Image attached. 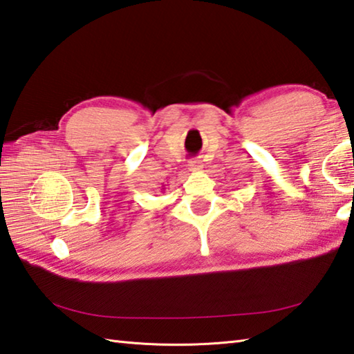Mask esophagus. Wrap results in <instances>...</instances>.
<instances>
[{
    "label": "esophagus",
    "instance_id": "34e87169",
    "mask_svg": "<svg viewBox=\"0 0 354 354\" xmlns=\"http://www.w3.org/2000/svg\"><path fill=\"white\" fill-rule=\"evenodd\" d=\"M189 170L190 171H201L203 170V162L199 161V159H192L189 162Z\"/></svg>",
    "mask_w": 354,
    "mask_h": 354
}]
</instances>
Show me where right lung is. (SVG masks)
I'll use <instances>...</instances> for the list:
<instances>
[{
	"label": "right lung",
	"mask_w": 354,
	"mask_h": 354,
	"mask_svg": "<svg viewBox=\"0 0 354 354\" xmlns=\"http://www.w3.org/2000/svg\"><path fill=\"white\" fill-rule=\"evenodd\" d=\"M162 187H165V185H162ZM161 190H162V192H164V189H161Z\"/></svg>",
	"instance_id": "right-lung-1"
}]
</instances>
